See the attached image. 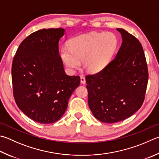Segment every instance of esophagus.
<instances>
[{"mask_svg":"<svg viewBox=\"0 0 159 159\" xmlns=\"http://www.w3.org/2000/svg\"><path fill=\"white\" fill-rule=\"evenodd\" d=\"M80 83H82V84L85 83V78L83 76H80Z\"/></svg>","mask_w":159,"mask_h":159,"instance_id":"obj_1","label":"esophagus"}]
</instances>
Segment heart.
<instances>
[{"mask_svg": "<svg viewBox=\"0 0 159 159\" xmlns=\"http://www.w3.org/2000/svg\"><path fill=\"white\" fill-rule=\"evenodd\" d=\"M118 42L112 33H92L73 37L69 47L61 50L62 61L69 70L74 71L83 60V67L89 73L97 74L108 67L116 51Z\"/></svg>", "mask_w": 159, "mask_h": 159, "instance_id": "1", "label": "heart"}]
</instances>
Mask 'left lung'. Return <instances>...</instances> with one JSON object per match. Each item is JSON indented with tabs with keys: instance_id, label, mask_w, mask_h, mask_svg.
I'll return each mask as SVG.
<instances>
[{
	"instance_id": "left-lung-1",
	"label": "left lung",
	"mask_w": 159,
	"mask_h": 159,
	"mask_svg": "<svg viewBox=\"0 0 159 159\" xmlns=\"http://www.w3.org/2000/svg\"><path fill=\"white\" fill-rule=\"evenodd\" d=\"M117 30L122 43L114 60L105 70L85 77L89 109L106 123L125 120L138 111L148 83V65L139 40L125 30Z\"/></svg>"
}]
</instances>
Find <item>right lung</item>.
<instances>
[{
	"label": "right lung",
	"instance_id": "right-lung-1",
	"mask_svg": "<svg viewBox=\"0 0 159 159\" xmlns=\"http://www.w3.org/2000/svg\"><path fill=\"white\" fill-rule=\"evenodd\" d=\"M63 28L37 30L23 41L11 66L13 94L17 106L34 122L51 124L67 110L79 76H68L59 54Z\"/></svg>",
	"mask_w": 159,
	"mask_h": 159
}]
</instances>
